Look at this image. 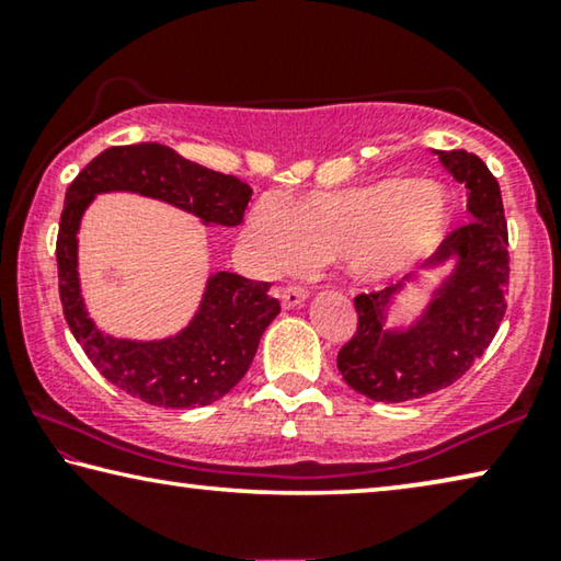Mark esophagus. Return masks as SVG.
<instances>
[{
    "label": "esophagus",
    "mask_w": 561,
    "mask_h": 561,
    "mask_svg": "<svg viewBox=\"0 0 561 561\" xmlns=\"http://www.w3.org/2000/svg\"><path fill=\"white\" fill-rule=\"evenodd\" d=\"M274 297H277L282 307H287V309L302 307L305 299H307V289H302V287H277V289H274Z\"/></svg>",
    "instance_id": "obj_1"
}]
</instances>
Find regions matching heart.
Masks as SVG:
<instances>
[{"label":"heart","instance_id":"b5f03b06","mask_svg":"<svg viewBox=\"0 0 561 561\" xmlns=\"http://www.w3.org/2000/svg\"><path fill=\"white\" fill-rule=\"evenodd\" d=\"M450 194L431 179H382L345 191H322L282 211L259 198L247 216V254L279 274L305 262L342 256L355 277L380 282L436 252L450 224Z\"/></svg>","mask_w":561,"mask_h":561}]
</instances>
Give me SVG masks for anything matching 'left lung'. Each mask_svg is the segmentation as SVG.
<instances>
[{
  "label": "left lung",
  "instance_id": "left-lung-1",
  "mask_svg": "<svg viewBox=\"0 0 561 561\" xmlns=\"http://www.w3.org/2000/svg\"><path fill=\"white\" fill-rule=\"evenodd\" d=\"M466 186L471 221L456 229L421 270L396 287L355 297L357 330L340 350L350 388L378 403H405L448 388L486 353L506 312L508 233L499 183L479 156L433 150ZM428 273H440L411 321L391 322L394 307Z\"/></svg>",
  "mask_w": 561,
  "mask_h": 561
}]
</instances>
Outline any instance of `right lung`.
Listing matches in <instances>:
<instances>
[{"label": "right lung", "mask_w": 561, "mask_h": 561, "mask_svg": "<svg viewBox=\"0 0 561 561\" xmlns=\"http://www.w3.org/2000/svg\"><path fill=\"white\" fill-rule=\"evenodd\" d=\"M138 194L194 214L204 227L244 221L252 188L233 175L204 169L161 144L115 146L95 156L65 194L57 233V272L65 320L100 375L158 408H201L227 396L252 365L259 340L279 314L272 284L233 272L208 274L186 328L156 340L115 337L98 328L82 297L78 233L100 194Z\"/></svg>", "instance_id": "1"}]
</instances>
